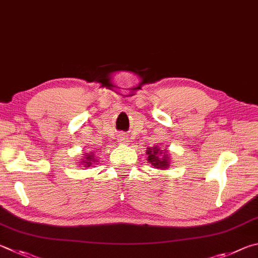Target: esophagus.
<instances>
[{
	"label": "esophagus",
	"instance_id": "obj_1",
	"mask_svg": "<svg viewBox=\"0 0 258 258\" xmlns=\"http://www.w3.org/2000/svg\"><path fill=\"white\" fill-rule=\"evenodd\" d=\"M126 142V138L124 137V135H120V137H119V143H121V144H124Z\"/></svg>",
	"mask_w": 258,
	"mask_h": 258
}]
</instances>
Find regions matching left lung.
<instances>
[{"instance_id": "1", "label": "left lung", "mask_w": 258, "mask_h": 258, "mask_svg": "<svg viewBox=\"0 0 258 258\" xmlns=\"http://www.w3.org/2000/svg\"><path fill=\"white\" fill-rule=\"evenodd\" d=\"M146 154L148 155L147 161L156 169H166L170 165L169 155L166 154L165 150H161L159 146L148 147Z\"/></svg>"}]
</instances>
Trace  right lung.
<instances>
[{
	"mask_svg": "<svg viewBox=\"0 0 258 258\" xmlns=\"http://www.w3.org/2000/svg\"><path fill=\"white\" fill-rule=\"evenodd\" d=\"M95 162H97V160H95L93 153H89V154L87 153V154H86L83 157V159H81L80 163H84L85 166H87V168H89V166H92L93 164H95Z\"/></svg>",
	"mask_w": 258,
	"mask_h": 258,
	"instance_id": "1",
	"label": "right lung"
}]
</instances>
